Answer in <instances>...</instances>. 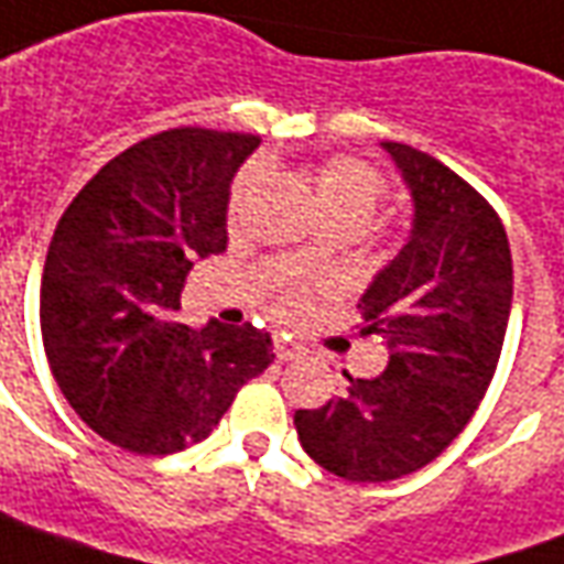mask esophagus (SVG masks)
<instances>
[{
	"instance_id": "obj_1",
	"label": "esophagus",
	"mask_w": 564,
	"mask_h": 564,
	"mask_svg": "<svg viewBox=\"0 0 564 564\" xmlns=\"http://www.w3.org/2000/svg\"><path fill=\"white\" fill-rule=\"evenodd\" d=\"M273 352L279 361H294V358H301L303 355V346L301 343H294L289 337H275L273 339Z\"/></svg>"
}]
</instances>
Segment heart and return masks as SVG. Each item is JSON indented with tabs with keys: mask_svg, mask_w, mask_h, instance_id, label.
Segmentation results:
<instances>
[{
	"mask_svg": "<svg viewBox=\"0 0 564 564\" xmlns=\"http://www.w3.org/2000/svg\"><path fill=\"white\" fill-rule=\"evenodd\" d=\"M254 185H258V170L239 175L234 187V209L246 203ZM382 194H386L382 175L373 166L352 161V158H334L315 175V199L330 221H352L365 227L373 218ZM310 254H315V246H310ZM294 303H297V294H289L285 306H294Z\"/></svg>",
	"mask_w": 564,
	"mask_h": 564,
	"instance_id": "b5f03b06",
	"label": "heart"
}]
</instances>
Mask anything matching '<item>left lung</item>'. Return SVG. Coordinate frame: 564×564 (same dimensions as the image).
I'll return each mask as SVG.
<instances>
[{"label":"left lung","mask_w":564,"mask_h":564,"mask_svg":"<svg viewBox=\"0 0 564 564\" xmlns=\"http://www.w3.org/2000/svg\"><path fill=\"white\" fill-rule=\"evenodd\" d=\"M413 197V227L361 294V337L389 365L349 379L343 398L297 410L315 465L352 482H386L434 462L462 434L505 346L513 261L501 218L462 175L425 151L379 142Z\"/></svg>","instance_id":"obj_1"}]
</instances>
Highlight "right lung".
<instances>
[{
    "mask_svg": "<svg viewBox=\"0 0 564 564\" xmlns=\"http://www.w3.org/2000/svg\"><path fill=\"white\" fill-rule=\"evenodd\" d=\"M261 139L178 127L109 161L63 212L42 273V339L72 410L121 449L206 441L273 361L267 330L170 322L197 258L227 249L230 182Z\"/></svg>",
    "mask_w": 564,
    "mask_h": 564,
    "instance_id": "1",
    "label": "right lung"
}]
</instances>
